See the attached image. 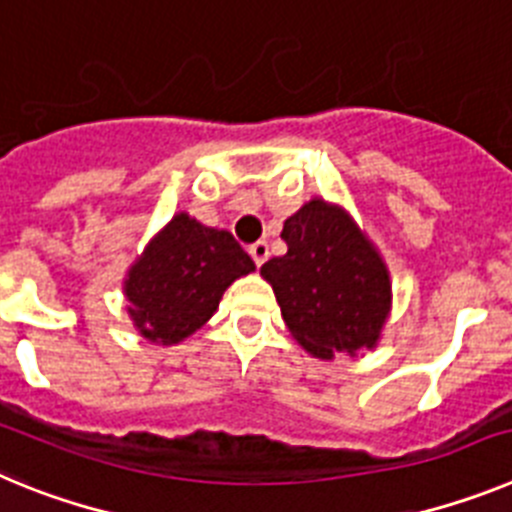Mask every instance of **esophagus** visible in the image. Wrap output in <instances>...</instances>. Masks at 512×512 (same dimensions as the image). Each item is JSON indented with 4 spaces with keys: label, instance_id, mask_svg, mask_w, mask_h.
Returning <instances> with one entry per match:
<instances>
[{
    "label": "esophagus",
    "instance_id": "1",
    "mask_svg": "<svg viewBox=\"0 0 512 512\" xmlns=\"http://www.w3.org/2000/svg\"><path fill=\"white\" fill-rule=\"evenodd\" d=\"M248 253H251L253 264L261 266L266 259H269V243H266V241H256V243H253V246H248Z\"/></svg>",
    "mask_w": 512,
    "mask_h": 512
}]
</instances>
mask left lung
Here are the masks:
<instances>
[{
    "instance_id": "8db88e82",
    "label": "left lung",
    "mask_w": 512,
    "mask_h": 512,
    "mask_svg": "<svg viewBox=\"0 0 512 512\" xmlns=\"http://www.w3.org/2000/svg\"><path fill=\"white\" fill-rule=\"evenodd\" d=\"M287 253L261 266L289 333L318 359L377 346L392 282L374 243L343 207L310 200L284 220Z\"/></svg>"
}]
</instances>
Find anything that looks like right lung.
Wrapping results in <instances>:
<instances>
[{"label": "right lung", "instance_id": "1", "mask_svg": "<svg viewBox=\"0 0 512 512\" xmlns=\"http://www.w3.org/2000/svg\"><path fill=\"white\" fill-rule=\"evenodd\" d=\"M253 269L251 256L228 230L207 228L179 212L130 266L128 315L140 336L171 346L202 328L225 289Z\"/></svg>", "mask_w": 512, "mask_h": 512}]
</instances>
